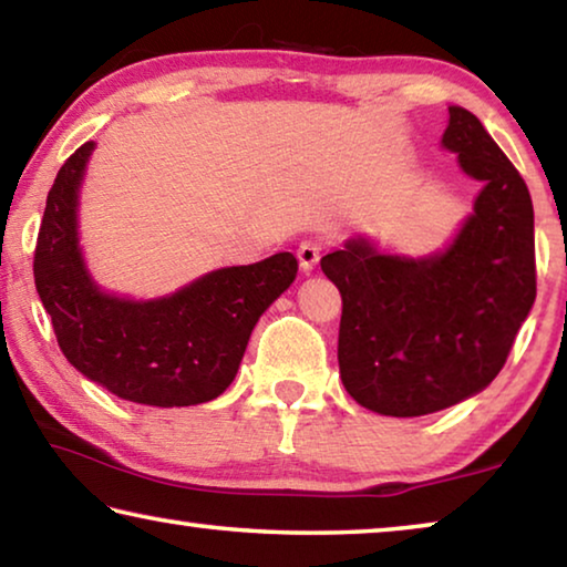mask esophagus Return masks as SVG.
I'll list each match as a JSON object with an SVG mask.
<instances>
[{"label": "esophagus", "mask_w": 567, "mask_h": 567, "mask_svg": "<svg viewBox=\"0 0 567 567\" xmlns=\"http://www.w3.org/2000/svg\"><path fill=\"white\" fill-rule=\"evenodd\" d=\"M320 244L318 241H302L300 247H298V259H300V267L306 269V272H310L312 267L318 265V259H320Z\"/></svg>", "instance_id": "esophagus-1"}]
</instances>
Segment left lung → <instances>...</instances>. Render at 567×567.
I'll use <instances>...</instances> for the list:
<instances>
[{
    "label": "left lung",
    "instance_id": "left-lung-1",
    "mask_svg": "<svg viewBox=\"0 0 567 567\" xmlns=\"http://www.w3.org/2000/svg\"><path fill=\"white\" fill-rule=\"evenodd\" d=\"M447 114L443 147L484 183L451 247L404 259L351 239L320 259L343 300V386L379 415H427L492 384L537 295L527 183L476 116L461 106Z\"/></svg>",
    "mask_w": 567,
    "mask_h": 567
}]
</instances>
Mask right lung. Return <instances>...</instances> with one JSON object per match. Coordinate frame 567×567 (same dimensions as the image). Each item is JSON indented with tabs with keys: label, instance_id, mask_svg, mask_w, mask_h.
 <instances>
[{
	"label": "right lung",
	"instance_id": "obj_1",
	"mask_svg": "<svg viewBox=\"0 0 567 567\" xmlns=\"http://www.w3.org/2000/svg\"><path fill=\"white\" fill-rule=\"evenodd\" d=\"M86 142L65 159L42 214L35 259L38 295L63 357L122 400L190 408L234 382L251 328L298 275L290 251L200 277L171 298L132 302L101 292L83 267L75 206Z\"/></svg>",
	"mask_w": 567,
	"mask_h": 567
}]
</instances>
